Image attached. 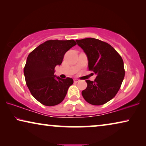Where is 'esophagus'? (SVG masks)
I'll return each mask as SVG.
<instances>
[{"mask_svg": "<svg viewBox=\"0 0 146 146\" xmlns=\"http://www.w3.org/2000/svg\"><path fill=\"white\" fill-rule=\"evenodd\" d=\"M79 81V80H78V79H76V78H75V79H74V82L75 83H77Z\"/></svg>", "mask_w": 146, "mask_h": 146, "instance_id": "34e87169", "label": "esophagus"}]
</instances>
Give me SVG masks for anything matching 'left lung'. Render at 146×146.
<instances>
[{
    "mask_svg": "<svg viewBox=\"0 0 146 146\" xmlns=\"http://www.w3.org/2000/svg\"><path fill=\"white\" fill-rule=\"evenodd\" d=\"M88 60L89 70L96 78L94 81L86 80L87 88L82 92L87 102L103 105L116 95L124 78L123 60L116 50L105 42L94 38L76 40Z\"/></svg>",
    "mask_w": 146,
    "mask_h": 146,
    "instance_id": "obj_1",
    "label": "left lung"
}]
</instances>
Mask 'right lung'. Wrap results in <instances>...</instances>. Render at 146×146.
<instances>
[{
	"instance_id": "obj_1",
	"label": "right lung",
	"mask_w": 146,
	"mask_h": 146,
	"mask_svg": "<svg viewBox=\"0 0 146 146\" xmlns=\"http://www.w3.org/2000/svg\"><path fill=\"white\" fill-rule=\"evenodd\" d=\"M76 44L74 40L46 41L28 56L24 68L26 83L31 94L44 106H52L64 100L74 81L56 76L54 68L62 62L65 53Z\"/></svg>"
}]
</instances>
